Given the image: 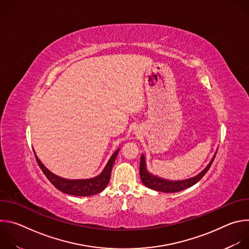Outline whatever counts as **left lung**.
I'll list each match as a JSON object with an SVG mask.
<instances>
[{"instance_id": "8db88e82", "label": "left lung", "mask_w": 249, "mask_h": 249, "mask_svg": "<svg viewBox=\"0 0 249 249\" xmlns=\"http://www.w3.org/2000/svg\"><path fill=\"white\" fill-rule=\"evenodd\" d=\"M216 155H217V153L215 154L214 158L212 159V160L210 161L208 166L203 171H201L198 175H196L195 177H192V178H190V179H186V180H182V181H168V180L159 178V177L150 174L146 169L145 158H144V156H142L141 161H140L141 180H142V182H143L144 185H146L147 187H149L153 190H156V191H160V192H164V193H175V192L182 191L186 188L193 186L195 183H197L202 178V177L207 173L209 168L211 167L213 161H214V160L216 158Z\"/></svg>"}]
</instances>
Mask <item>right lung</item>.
<instances>
[{
  "label": "right lung",
  "mask_w": 249,
  "mask_h": 249,
  "mask_svg": "<svg viewBox=\"0 0 249 249\" xmlns=\"http://www.w3.org/2000/svg\"><path fill=\"white\" fill-rule=\"evenodd\" d=\"M118 155V150L112 155L110 158L109 161L106 164L104 167L103 171L94 178L91 179H85V180H69L62 178V177H59L55 174H53L51 171H49L43 164L42 162L38 160L36 155L34 154L35 159H36V161L45 174V176L48 178V180L60 191L70 194V195H74V196H90L97 194L101 192L106 186H107L109 180H110V174H111V169L114 164V161L116 160V157Z\"/></svg>",
  "instance_id": "1"
}]
</instances>
